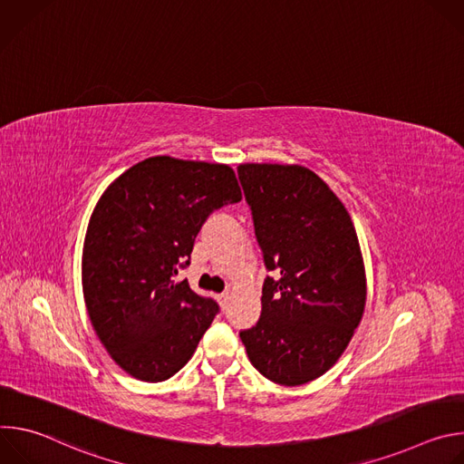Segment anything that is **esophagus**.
I'll list each match as a JSON object with an SVG mask.
<instances>
[{"label": "esophagus", "instance_id": "obj_1", "mask_svg": "<svg viewBox=\"0 0 464 464\" xmlns=\"http://www.w3.org/2000/svg\"><path fill=\"white\" fill-rule=\"evenodd\" d=\"M217 301H218V304H220L222 308H226V306H227V303H229V294H227V292L218 294V295H217Z\"/></svg>", "mask_w": 464, "mask_h": 464}]
</instances>
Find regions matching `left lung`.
<instances>
[{"mask_svg":"<svg viewBox=\"0 0 464 464\" xmlns=\"http://www.w3.org/2000/svg\"><path fill=\"white\" fill-rule=\"evenodd\" d=\"M264 268L262 312L240 330L253 367L281 385H301L333 367L365 306V270L351 215L312 170L238 167Z\"/></svg>","mask_w":464,"mask_h":464,"instance_id":"obj_1","label":"left lung"}]
</instances>
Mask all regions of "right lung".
<instances>
[{"label":"right lung","mask_w":464,"mask_h":464,"mask_svg":"<svg viewBox=\"0 0 464 464\" xmlns=\"http://www.w3.org/2000/svg\"><path fill=\"white\" fill-rule=\"evenodd\" d=\"M240 198L227 165L169 156L128 169L101 196L82 288L99 340L128 374L163 382L190 360L220 308L176 276L209 215Z\"/></svg>","instance_id":"1"}]
</instances>
